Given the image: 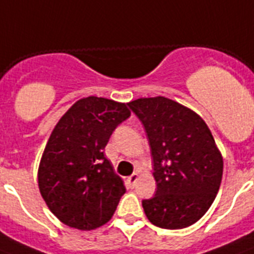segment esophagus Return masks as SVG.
Segmentation results:
<instances>
[{
  "label": "esophagus",
  "instance_id": "obj_1",
  "mask_svg": "<svg viewBox=\"0 0 254 254\" xmlns=\"http://www.w3.org/2000/svg\"><path fill=\"white\" fill-rule=\"evenodd\" d=\"M137 181H138V174H137V173L131 174L130 177H127V186H129V187H134L135 182H137Z\"/></svg>",
  "mask_w": 254,
  "mask_h": 254
}]
</instances>
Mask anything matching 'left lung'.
I'll use <instances>...</instances> for the list:
<instances>
[{
  "mask_svg": "<svg viewBox=\"0 0 254 254\" xmlns=\"http://www.w3.org/2000/svg\"><path fill=\"white\" fill-rule=\"evenodd\" d=\"M146 131L157 191L142 200L145 215L159 228L196 223L216 197L223 157L200 116L163 96L127 103Z\"/></svg>",
  "mask_w": 254,
  "mask_h": 254,
  "instance_id": "8db88e82",
  "label": "left lung"
}]
</instances>
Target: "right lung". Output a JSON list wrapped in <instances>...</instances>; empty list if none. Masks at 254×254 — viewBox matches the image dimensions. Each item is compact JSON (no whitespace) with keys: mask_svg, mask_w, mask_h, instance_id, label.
Segmentation results:
<instances>
[{"mask_svg":"<svg viewBox=\"0 0 254 254\" xmlns=\"http://www.w3.org/2000/svg\"><path fill=\"white\" fill-rule=\"evenodd\" d=\"M129 116L127 104L89 96L77 100L55 125L39 163L38 185L63 224L89 231L113 216L127 189L104 149Z\"/></svg>","mask_w":254,"mask_h":254,"instance_id":"1","label":"right lung"}]
</instances>
